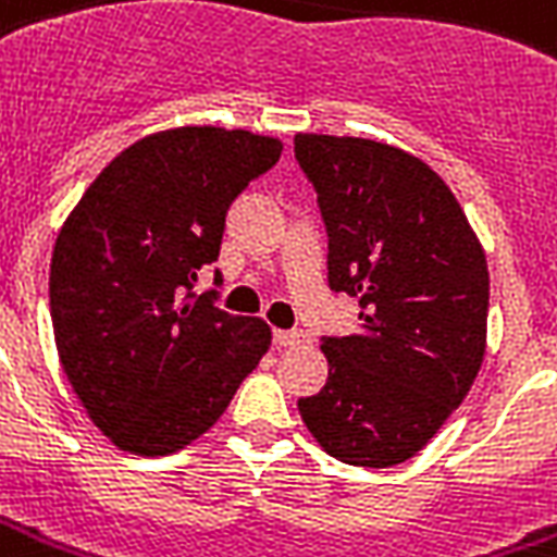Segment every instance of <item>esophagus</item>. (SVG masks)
Masks as SVG:
<instances>
[{"mask_svg": "<svg viewBox=\"0 0 557 557\" xmlns=\"http://www.w3.org/2000/svg\"><path fill=\"white\" fill-rule=\"evenodd\" d=\"M307 338L304 330H274V345L280 347H292V345H300Z\"/></svg>", "mask_w": 557, "mask_h": 557, "instance_id": "obj_1", "label": "esophagus"}]
</instances>
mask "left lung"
<instances>
[{
    "instance_id": "left-lung-1",
    "label": "left lung",
    "mask_w": 557,
    "mask_h": 557,
    "mask_svg": "<svg viewBox=\"0 0 557 557\" xmlns=\"http://www.w3.org/2000/svg\"><path fill=\"white\" fill-rule=\"evenodd\" d=\"M295 160L330 236V288L359 297V333L321 338L330 376L297 409L338 461L400 465L482 368L485 250L449 186L400 148L297 134Z\"/></svg>"
}]
</instances>
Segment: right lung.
<instances>
[{
    "label": "right lung",
    "mask_w": 557,
    "mask_h": 557,
    "mask_svg": "<svg viewBox=\"0 0 557 557\" xmlns=\"http://www.w3.org/2000/svg\"><path fill=\"white\" fill-rule=\"evenodd\" d=\"M280 151L250 131L151 134L92 181L63 224L49 274L54 342L78 400L116 447H186L269 350L262 318L224 312L195 295V280L219 260L231 203Z\"/></svg>",
    "instance_id": "add662e5"
}]
</instances>
